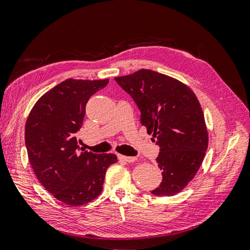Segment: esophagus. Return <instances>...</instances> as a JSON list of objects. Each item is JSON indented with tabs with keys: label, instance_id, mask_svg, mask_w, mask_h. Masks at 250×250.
<instances>
[{
	"label": "esophagus",
	"instance_id": "1",
	"mask_svg": "<svg viewBox=\"0 0 250 250\" xmlns=\"http://www.w3.org/2000/svg\"><path fill=\"white\" fill-rule=\"evenodd\" d=\"M118 158H119L120 161H124V162H126V163H133L134 161H137V157H133V156L118 155Z\"/></svg>",
	"mask_w": 250,
	"mask_h": 250
}]
</instances>
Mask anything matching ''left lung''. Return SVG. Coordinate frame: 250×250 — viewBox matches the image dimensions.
<instances>
[{
    "label": "left lung",
    "mask_w": 250,
    "mask_h": 250,
    "mask_svg": "<svg viewBox=\"0 0 250 250\" xmlns=\"http://www.w3.org/2000/svg\"><path fill=\"white\" fill-rule=\"evenodd\" d=\"M115 80L132 97L141 124L160 146L156 161L163 179L151 193L175 196L196 176L208 148V131L196 95L178 80L152 70Z\"/></svg>",
    "instance_id": "1"
}]
</instances>
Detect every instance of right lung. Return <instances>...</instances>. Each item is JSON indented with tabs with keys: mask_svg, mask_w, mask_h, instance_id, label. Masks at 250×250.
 I'll list each match as a JSON object with an SVG mask.
<instances>
[{
	"mask_svg": "<svg viewBox=\"0 0 250 250\" xmlns=\"http://www.w3.org/2000/svg\"><path fill=\"white\" fill-rule=\"evenodd\" d=\"M109 80H65L35 104L25 126V143L31 167L47 191L71 207L82 206L103 191L106 170L115 154L80 152L75 133L92 95Z\"/></svg>",
	"mask_w": 250,
	"mask_h": 250,
	"instance_id": "obj_1",
	"label": "right lung"
}]
</instances>
